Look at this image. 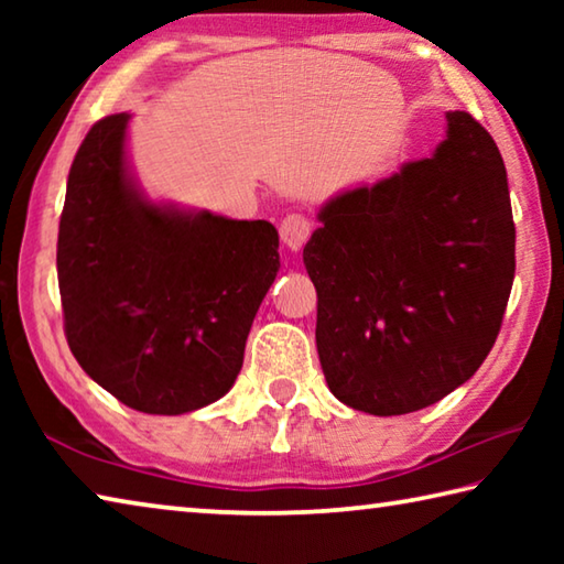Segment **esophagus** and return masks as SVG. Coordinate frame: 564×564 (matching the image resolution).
I'll use <instances>...</instances> for the list:
<instances>
[{"label": "esophagus", "mask_w": 564, "mask_h": 564, "mask_svg": "<svg viewBox=\"0 0 564 564\" xmlns=\"http://www.w3.org/2000/svg\"><path fill=\"white\" fill-rule=\"evenodd\" d=\"M311 231H313V224L303 214L285 216L279 226L281 243L289 248V251H301L305 241L311 238Z\"/></svg>", "instance_id": "34e87169"}]
</instances>
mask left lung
Instances as JSON below:
<instances>
[{"mask_svg":"<svg viewBox=\"0 0 564 564\" xmlns=\"http://www.w3.org/2000/svg\"><path fill=\"white\" fill-rule=\"evenodd\" d=\"M431 156L318 208L303 248L330 393L370 415L427 408L475 376L514 279L508 171L467 111Z\"/></svg>","mask_w":564,"mask_h":564,"instance_id":"1","label":"left lung"}]
</instances>
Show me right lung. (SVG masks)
<instances>
[{"label":"right lung","instance_id":"right-lung-1","mask_svg":"<svg viewBox=\"0 0 564 564\" xmlns=\"http://www.w3.org/2000/svg\"><path fill=\"white\" fill-rule=\"evenodd\" d=\"M131 113L74 156L56 243L66 340L94 383L149 415L224 398L281 269L279 231L154 202L133 174Z\"/></svg>","mask_w":564,"mask_h":564}]
</instances>
